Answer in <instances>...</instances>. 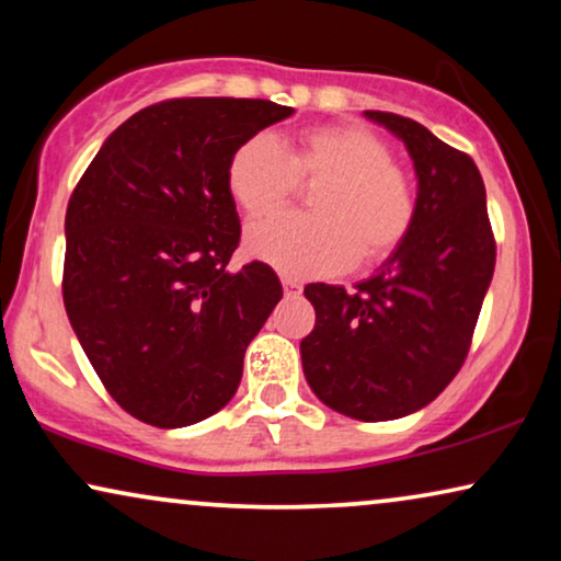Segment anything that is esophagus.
I'll list each match as a JSON object with an SVG mask.
<instances>
[{
	"label": "esophagus",
	"instance_id": "obj_1",
	"mask_svg": "<svg viewBox=\"0 0 561 561\" xmlns=\"http://www.w3.org/2000/svg\"><path fill=\"white\" fill-rule=\"evenodd\" d=\"M283 290H286L288 296L301 294V283H298L296 278H283Z\"/></svg>",
	"mask_w": 561,
	"mask_h": 561
}]
</instances>
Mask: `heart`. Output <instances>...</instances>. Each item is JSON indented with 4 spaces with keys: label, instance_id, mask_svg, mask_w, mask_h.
<instances>
[{
    "label": "heart",
    "instance_id": "1",
    "mask_svg": "<svg viewBox=\"0 0 561 561\" xmlns=\"http://www.w3.org/2000/svg\"><path fill=\"white\" fill-rule=\"evenodd\" d=\"M298 181L321 183L317 217L278 214L250 225V257L290 278H317L355 260H380L409 237L416 219V191L409 173L390 160V148L370 129L327 125L306 129L283 145L255 135L232 152L227 191L248 217L280 209Z\"/></svg>",
    "mask_w": 561,
    "mask_h": 561
}]
</instances>
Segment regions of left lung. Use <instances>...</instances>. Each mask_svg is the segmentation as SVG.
Instances as JSON below:
<instances>
[{
	"label": "left lung",
	"instance_id": "obj_1",
	"mask_svg": "<svg viewBox=\"0 0 561 561\" xmlns=\"http://www.w3.org/2000/svg\"><path fill=\"white\" fill-rule=\"evenodd\" d=\"M405 145L419 179L405 240L355 290L309 283L317 324L301 340L321 403L357 421L424 409L462 367L495 271L485 183L474 160L401 114L365 112Z\"/></svg>",
	"mask_w": 561,
	"mask_h": 561
}]
</instances>
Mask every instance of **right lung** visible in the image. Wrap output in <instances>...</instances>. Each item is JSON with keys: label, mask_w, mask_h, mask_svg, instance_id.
Wrapping results in <instances>:
<instances>
[{"label": "right lung", "mask_w": 561, "mask_h": 561, "mask_svg": "<svg viewBox=\"0 0 561 561\" xmlns=\"http://www.w3.org/2000/svg\"><path fill=\"white\" fill-rule=\"evenodd\" d=\"M294 114L265 99L145 106L106 137L66 211L64 304L99 380L160 428L232 401L248 344L280 301L271 265L229 271L232 152Z\"/></svg>", "instance_id": "right-lung-1"}]
</instances>
